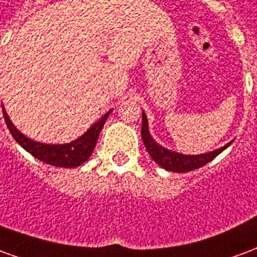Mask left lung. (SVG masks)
I'll return each instance as SVG.
<instances>
[{"label":"left lung","instance_id":"8db88e82","mask_svg":"<svg viewBox=\"0 0 257 257\" xmlns=\"http://www.w3.org/2000/svg\"><path fill=\"white\" fill-rule=\"evenodd\" d=\"M142 139H143L147 153L160 167L167 169V171H171V172L179 173L190 172V171H194L197 168L204 167L231 145V142H230L226 146H223L221 149L210 151L206 154H199V156H184V154H180L176 151L168 150L165 147H162L161 145H158L156 140L151 138L145 111H143V118H142Z\"/></svg>","mask_w":257,"mask_h":257}]
</instances>
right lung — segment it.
<instances>
[{
	"label": "right lung",
	"instance_id": "add662e5",
	"mask_svg": "<svg viewBox=\"0 0 257 257\" xmlns=\"http://www.w3.org/2000/svg\"><path fill=\"white\" fill-rule=\"evenodd\" d=\"M3 112L11 135L14 136L15 140L26 151L30 153L31 156L36 157L37 160L45 162V164L53 165V167L75 168L82 165L92 156V153L95 150L97 138H99V135L101 132V128L106 123L107 117L110 115L111 111L106 112L81 138L73 140L70 143H64V145H45V143H40V142H36V140L29 139L27 136L20 134L19 131L16 129V126L12 123V121L9 119L8 114L4 108V104Z\"/></svg>",
	"mask_w": 257,
	"mask_h": 257
}]
</instances>
